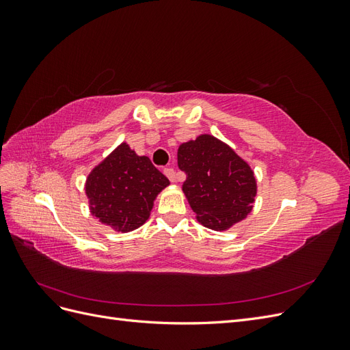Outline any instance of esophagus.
Instances as JSON below:
<instances>
[{
    "mask_svg": "<svg viewBox=\"0 0 350 350\" xmlns=\"http://www.w3.org/2000/svg\"><path fill=\"white\" fill-rule=\"evenodd\" d=\"M163 174L171 179V181H175V169L174 167H165L163 169Z\"/></svg>",
    "mask_w": 350,
    "mask_h": 350,
    "instance_id": "1",
    "label": "esophagus"
}]
</instances>
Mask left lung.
I'll return each instance as SVG.
<instances>
[{"instance_id":"8db88e82","label":"left lung","mask_w":350,"mask_h":350,"mask_svg":"<svg viewBox=\"0 0 350 350\" xmlns=\"http://www.w3.org/2000/svg\"><path fill=\"white\" fill-rule=\"evenodd\" d=\"M178 166L189 206L206 228L224 230L245 217L257 193L256 178L247 162L211 135L179 146Z\"/></svg>"}]
</instances>
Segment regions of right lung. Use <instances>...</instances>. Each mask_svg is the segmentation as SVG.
Instances as JSON below:
<instances>
[{
    "label": "right lung",
    "mask_w": 350,
    "mask_h": 350,
    "mask_svg": "<svg viewBox=\"0 0 350 350\" xmlns=\"http://www.w3.org/2000/svg\"><path fill=\"white\" fill-rule=\"evenodd\" d=\"M167 184L149 157L137 156L124 143L93 169L86 194L92 213L102 224L130 232L147 220L153 200Z\"/></svg>",
    "instance_id": "1"
}]
</instances>
